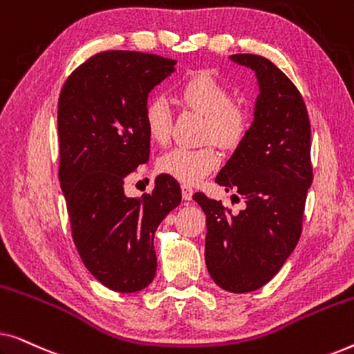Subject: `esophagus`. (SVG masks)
Wrapping results in <instances>:
<instances>
[{
  "label": "esophagus",
  "instance_id": "1",
  "mask_svg": "<svg viewBox=\"0 0 354 354\" xmlns=\"http://www.w3.org/2000/svg\"><path fill=\"white\" fill-rule=\"evenodd\" d=\"M192 196H193V188L188 187V185H182V198L185 201H192Z\"/></svg>",
  "mask_w": 354,
  "mask_h": 354
}]
</instances>
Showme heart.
<instances>
[{"label": "heart", "instance_id": "1", "mask_svg": "<svg viewBox=\"0 0 354 354\" xmlns=\"http://www.w3.org/2000/svg\"><path fill=\"white\" fill-rule=\"evenodd\" d=\"M177 100L206 118L205 138L224 148L236 147L246 135L250 114L245 106L232 101L227 86L207 72H196L177 88ZM143 122L148 137L166 143L171 137L172 111L162 96H154L145 104ZM219 166V154L211 145L201 148L177 147L164 153L158 169L182 183H196Z\"/></svg>", "mask_w": 354, "mask_h": 354}]
</instances>
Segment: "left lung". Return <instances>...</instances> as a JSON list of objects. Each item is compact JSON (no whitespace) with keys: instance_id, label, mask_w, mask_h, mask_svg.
<instances>
[{"instance_id":"obj_1","label":"left lung","mask_w":354,"mask_h":354,"mask_svg":"<svg viewBox=\"0 0 354 354\" xmlns=\"http://www.w3.org/2000/svg\"><path fill=\"white\" fill-rule=\"evenodd\" d=\"M230 59L254 71L259 95L253 124L216 182L239 193L246 206L232 214L205 193L193 200L206 214L205 259L212 280L227 292L248 293L279 272L301 235L313 183L311 124L301 93L277 66L258 55Z\"/></svg>"}]
</instances>
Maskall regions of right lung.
Returning a JSON list of instances; mask_svg holds the SVG:
<instances>
[{
  "label": "right lung",
  "instance_id": "add662e5",
  "mask_svg": "<svg viewBox=\"0 0 354 354\" xmlns=\"http://www.w3.org/2000/svg\"><path fill=\"white\" fill-rule=\"evenodd\" d=\"M177 61L138 51H103L67 77L57 103L59 182L72 239L104 287L140 292L156 275L154 232L182 201L172 177L129 198L124 182L149 158L143 109Z\"/></svg>",
  "mask_w": 354,
  "mask_h": 354
}]
</instances>
